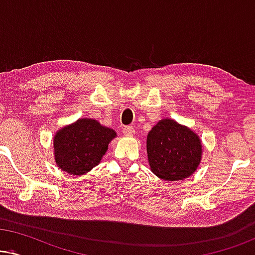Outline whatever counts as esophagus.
<instances>
[{"label": "esophagus", "instance_id": "1", "mask_svg": "<svg viewBox=\"0 0 255 255\" xmlns=\"http://www.w3.org/2000/svg\"><path fill=\"white\" fill-rule=\"evenodd\" d=\"M123 133H124V135H132L134 133V128L132 127H124Z\"/></svg>", "mask_w": 255, "mask_h": 255}]
</instances>
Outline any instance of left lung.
I'll return each mask as SVG.
<instances>
[{
    "instance_id": "8db88e82",
    "label": "left lung",
    "mask_w": 255,
    "mask_h": 255,
    "mask_svg": "<svg viewBox=\"0 0 255 255\" xmlns=\"http://www.w3.org/2000/svg\"><path fill=\"white\" fill-rule=\"evenodd\" d=\"M146 147L152 172L165 181L186 179L200 165V138L173 120H162L152 128Z\"/></svg>"
}]
</instances>
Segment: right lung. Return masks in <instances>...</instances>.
<instances>
[{
  "label": "right lung",
  "mask_w": 255,
  "mask_h": 255,
  "mask_svg": "<svg viewBox=\"0 0 255 255\" xmlns=\"http://www.w3.org/2000/svg\"><path fill=\"white\" fill-rule=\"evenodd\" d=\"M115 137L113 128L102 127L95 120L81 118L54 135L55 162L65 172L82 175L101 161Z\"/></svg>",
  "instance_id": "add662e5"
}]
</instances>
